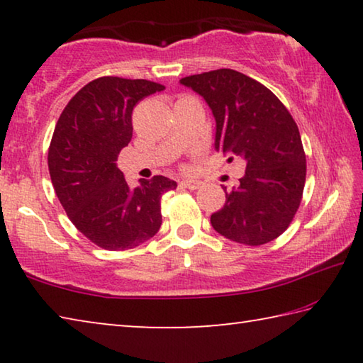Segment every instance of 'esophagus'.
<instances>
[{
  "instance_id": "esophagus-1",
  "label": "esophagus",
  "mask_w": 363,
  "mask_h": 363,
  "mask_svg": "<svg viewBox=\"0 0 363 363\" xmlns=\"http://www.w3.org/2000/svg\"><path fill=\"white\" fill-rule=\"evenodd\" d=\"M181 186H184V187L189 189V190H196V189L201 186V182L200 181H195V179H187V181H182Z\"/></svg>"
}]
</instances>
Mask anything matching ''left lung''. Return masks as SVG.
Wrapping results in <instances>:
<instances>
[{
  "instance_id": "1",
  "label": "left lung",
  "mask_w": 363,
  "mask_h": 363,
  "mask_svg": "<svg viewBox=\"0 0 363 363\" xmlns=\"http://www.w3.org/2000/svg\"><path fill=\"white\" fill-rule=\"evenodd\" d=\"M210 106L216 120L214 149L247 163L240 186L225 192L211 225L232 242L257 247L286 230L306 182L299 130L286 107L256 79L230 69L181 79ZM225 189V187H224Z\"/></svg>"
}]
</instances>
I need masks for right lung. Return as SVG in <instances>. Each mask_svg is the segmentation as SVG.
Segmentation results:
<instances>
[{"label": "right lung", "mask_w": 363, "mask_h": 363, "mask_svg": "<svg viewBox=\"0 0 363 363\" xmlns=\"http://www.w3.org/2000/svg\"><path fill=\"white\" fill-rule=\"evenodd\" d=\"M164 86L101 77L83 86L60 113L48 152L49 174L67 216L108 251L138 247L162 225V195L177 187L153 176L131 189L116 167L133 138V108Z\"/></svg>", "instance_id": "add662e5"}]
</instances>
